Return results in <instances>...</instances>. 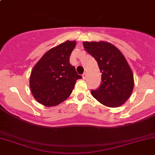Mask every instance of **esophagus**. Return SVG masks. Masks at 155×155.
I'll list each match as a JSON object with an SVG mask.
<instances>
[{
	"instance_id": "34e87169",
	"label": "esophagus",
	"mask_w": 155,
	"mask_h": 155,
	"mask_svg": "<svg viewBox=\"0 0 155 155\" xmlns=\"http://www.w3.org/2000/svg\"><path fill=\"white\" fill-rule=\"evenodd\" d=\"M86 78H87V73H86V72H84L83 74V79H86Z\"/></svg>"
}]
</instances>
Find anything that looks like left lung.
<instances>
[{
  "mask_svg": "<svg viewBox=\"0 0 155 155\" xmlns=\"http://www.w3.org/2000/svg\"><path fill=\"white\" fill-rule=\"evenodd\" d=\"M83 47L97 60L102 73L100 87L91 94L100 104L118 107L131 96L134 75L127 61L114 45L104 41H83Z\"/></svg>",
  "mask_w": 155,
  "mask_h": 155,
  "instance_id": "8db88e82",
  "label": "left lung"
}]
</instances>
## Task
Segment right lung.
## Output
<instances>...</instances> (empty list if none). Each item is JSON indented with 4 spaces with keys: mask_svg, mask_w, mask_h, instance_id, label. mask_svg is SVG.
Segmentation results:
<instances>
[{
    "mask_svg": "<svg viewBox=\"0 0 155 155\" xmlns=\"http://www.w3.org/2000/svg\"><path fill=\"white\" fill-rule=\"evenodd\" d=\"M76 41L51 48L43 55L31 72L29 86L34 98L45 107H55L72 93L76 80L82 79L69 63Z\"/></svg>",
    "mask_w": 155,
    "mask_h": 155,
    "instance_id": "1",
    "label": "right lung"
}]
</instances>
